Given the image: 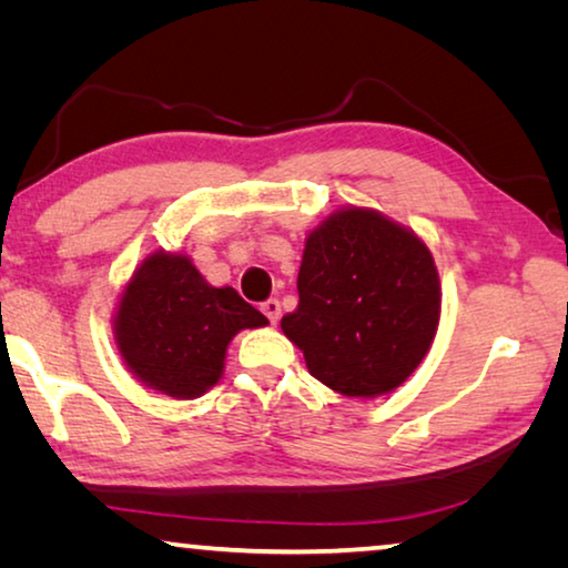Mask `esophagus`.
Returning <instances> with one entry per match:
<instances>
[{"label": "esophagus", "mask_w": 568, "mask_h": 568, "mask_svg": "<svg viewBox=\"0 0 568 568\" xmlns=\"http://www.w3.org/2000/svg\"><path fill=\"white\" fill-rule=\"evenodd\" d=\"M263 313L267 315V321L277 323V318H281V303H277L275 297H271V301L263 303Z\"/></svg>", "instance_id": "esophagus-1"}]
</instances>
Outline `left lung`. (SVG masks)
<instances>
[{
  "label": "left lung",
  "mask_w": 568,
  "mask_h": 568,
  "mask_svg": "<svg viewBox=\"0 0 568 568\" xmlns=\"http://www.w3.org/2000/svg\"><path fill=\"white\" fill-rule=\"evenodd\" d=\"M297 297L283 333L313 378L351 398L398 388L438 331L434 255L413 230L371 207H343L307 235Z\"/></svg>",
  "instance_id": "left-lung-1"
}]
</instances>
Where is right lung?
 Here are the masks:
<instances>
[{
    "instance_id": "right-lung-1",
    "label": "right lung",
    "mask_w": 568,
    "mask_h": 568,
    "mask_svg": "<svg viewBox=\"0 0 568 568\" xmlns=\"http://www.w3.org/2000/svg\"><path fill=\"white\" fill-rule=\"evenodd\" d=\"M263 325L265 315L235 287H213L187 255L158 250L124 285L112 333L134 378L190 400L223 378L230 341Z\"/></svg>"
}]
</instances>
